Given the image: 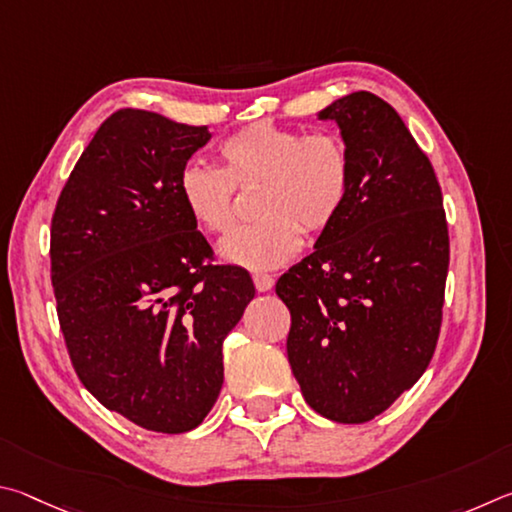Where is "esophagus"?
I'll use <instances>...</instances> for the list:
<instances>
[{"label": "esophagus", "instance_id": "1", "mask_svg": "<svg viewBox=\"0 0 512 512\" xmlns=\"http://www.w3.org/2000/svg\"><path fill=\"white\" fill-rule=\"evenodd\" d=\"M251 279H254V285H256L258 292H267V290L274 288V279H272L270 274L254 272V274H251Z\"/></svg>", "mask_w": 512, "mask_h": 512}]
</instances>
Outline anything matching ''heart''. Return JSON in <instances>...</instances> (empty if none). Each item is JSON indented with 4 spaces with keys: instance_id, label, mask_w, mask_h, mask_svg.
Returning a JSON list of instances; mask_svg holds the SVG:
<instances>
[{
    "instance_id": "b5f03b06",
    "label": "heart",
    "mask_w": 512,
    "mask_h": 512,
    "mask_svg": "<svg viewBox=\"0 0 512 512\" xmlns=\"http://www.w3.org/2000/svg\"><path fill=\"white\" fill-rule=\"evenodd\" d=\"M220 168L188 164L179 173V197L197 229L224 233L236 222V188L251 191L258 218L220 242V258L247 270L288 263L303 229L321 233L333 224L353 184V157L339 132L254 121L218 148Z\"/></svg>"
}]
</instances>
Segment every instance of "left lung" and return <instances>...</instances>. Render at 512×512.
Returning <instances> with one entry per match:
<instances>
[{"label": "left lung", "mask_w": 512, "mask_h": 512, "mask_svg": "<svg viewBox=\"0 0 512 512\" xmlns=\"http://www.w3.org/2000/svg\"><path fill=\"white\" fill-rule=\"evenodd\" d=\"M319 116L335 119L351 148V193L276 294L292 317L288 360L303 398L324 418L360 425L432 362L450 233L432 161L387 101L353 92Z\"/></svg>", "instance_id": "left-lung-1"}]
</instances>
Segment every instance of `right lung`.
Masks as SVG:
<instances>
[{
	"mask_svg": "<svg viewBox=\"0 0 512 512\" xmlns=\"http://www.w3.org/2000/svg\"><path fill=\"white\" fill-rule=\"evenodd\" d=\"M211 139L146 110L107 116L51 218V283L69 360L103 407L182 434L222 389V342L254 299L251 276L213 265L179 197V173Z\"/></svg>",
	"mask_w": 512,
	"mask_h": 512,
	"instance_id": "1",
	"label": "right lung"
}]
</instances>
